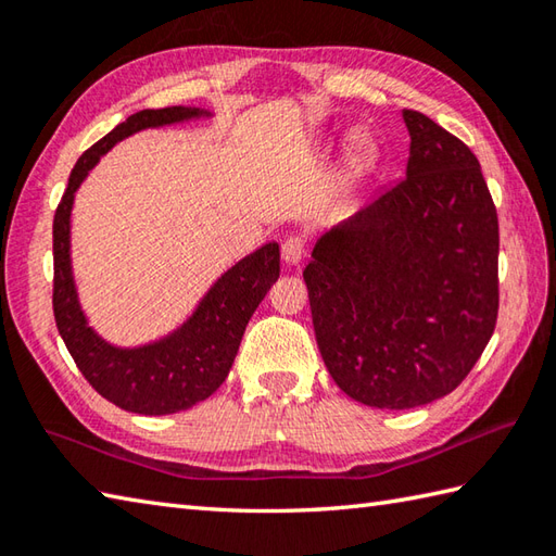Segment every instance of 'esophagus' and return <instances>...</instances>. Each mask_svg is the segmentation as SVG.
Returning <instances> with one entry per match:
<instances>
[{"label": "esophagus", "instance_id": "1", "mask_svg": "<svg viewBox=\"0 0 556 556\" xmlns=\"http://www.w3.org/2000/svg\"><path fill=\"white\" fill-rule=\"evenodd\" d=\"M303 239L301 236H289V239H285V243H281V257H285L287 265H299L301 257H303Z\"/></svg>", "mask_w": 556, "mask_h": 556}]
</instances>
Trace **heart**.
<instances>
[{
	"label": "heart",
	"instance_id": "obj_1",
	"mask_svg": "<svg viewBox=\"0 0 556 556\" xmlns=\"http://www.w3.org/2000/svg\"><path fill=\"white\" fill-rule=\"evenodd\" d=\"M380 160V148L368 131H356L349 140L344 157V181L346 186H356L368 179Z\"/></svg>",
	"mask_w": 556,
	"mask_h": 556
}]
</instances>
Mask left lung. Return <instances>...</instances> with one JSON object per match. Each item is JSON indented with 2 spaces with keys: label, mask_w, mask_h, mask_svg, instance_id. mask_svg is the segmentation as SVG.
I'll return each mask as SVG.
<instances>
[{
  "label": "left lung",
  "mask_w": 556,
  "mask_h": 556,
  "mask_svg": "<svg viewBox=\"0 0 556 556\" xmlns=\"http://www.w3.org/2000/svg\"><path fill=\"white\" fill-rule=\"evenodd\" d=\"M406 179L317 239L303 269L332 380L372 408H416L464 382L500 308V224L480 162L404 110Z\"/></svg>",
  "instance_id": "left-lung-1"
}]
</instances>
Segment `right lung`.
Returning a JSON list of instances; mask_svg holds the SVG:
<instances>
[{"mask_svg":"<svg viewBox=\"0 0 556 556\" xmlns=\"http://www.w3.org/2000/svg\"><path fill=\"white\" fill-rule=\"evenodd\" d=\"M200 108L140 110L83 152L54 215V320L78 370L114 406L140 416H169L205 401L227 380L245 325L279 279V245L271 241L241 257L212 281L193 313L169 334L138 346H119L90 327L71 263V210L76 191L100 157L146 128L210 119Z\"/></svg>","mask_w":556,"mask_h":556,"instance_id":"add662e5","label":"right lung"}]
</instances>
